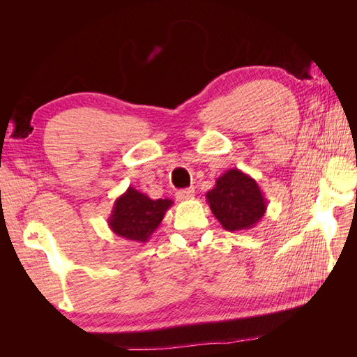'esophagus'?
Returning <instances> with one entry per match:
<instances>
[{
    "mask_svg": "<svg viewBox=\"0 0 357 357\" xmlns=\"http://www.w3.org/2000/svg\"><path fill=\"white\" fill-rule=\"evenodd\" d=\"M195 197V190H193V188H188V189H181V190H177L176 192V198L178 201H186V199H190Z\"/></svg>",
    "mask_w": 357,
    "mask_h": 357,
    "instance_id": "obj_1",
    "label": "esophagus"
}]
</instances>
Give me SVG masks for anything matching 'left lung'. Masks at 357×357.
Listing matches in <instances>:
<instances>
[{
  "label": "left lung",
  "instance_id": "left-lung-1",
  "mask_svg": "<svg viewBox=\"0 0 357 357\" xmlns=\"http://www.w3.org/2000/svg\"><path fill=\"white\" fill-rule=\"evenodd\" d=\"M214 218L229 232L252 229L266 213L268 202L256 180L238 168L222 174L205 193Z\"/></svg>",
  "mask_w": 357,
  "mask_h": 357
}]
</instances>
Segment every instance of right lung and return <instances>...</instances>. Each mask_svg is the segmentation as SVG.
Here are the masks:
<instances>
[{"instance_id": "obj_1", "label": "right lung", "mask_w": 357, "mask_h": 357, "mask_svg": "<svg viewBox=\"0 0 357 357\" xmlns=\"http://www.w3.org/2000/svg\"><path fill=\"white\" fill-rule=\"evenodd\" d=\"M172 201L150 199L146 193L129 186L114 201L109 220V228L122 238L137 243H147L158 229Z\"/></svg>"}]
</instances>
